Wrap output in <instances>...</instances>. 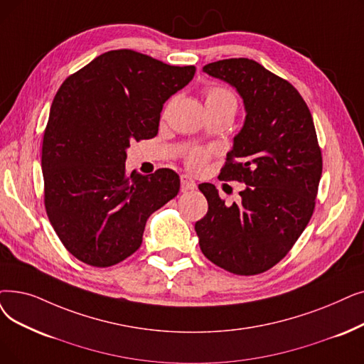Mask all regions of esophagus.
<instances>
[{"instance_id":"34e87169","label":"esophagus","mask_w":364,"mask_h":364,"mask_svg":"<svg viewBox=\"0 0 364 364\" xmlns=\"http://www.w3.org/2000/svg\"><path fill=\"white\" fill-rule=\"evenodd\" d=\"M198 186L195 180L191 176H181V192H188V191H195Z\"/></svg>"}]
</instances>
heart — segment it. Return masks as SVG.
Here are the masks:
<instances>
[{
  "label": "heart",
  "mask_w": 364,
  "mask_h": 364,
  "mask_svg": "<svg viewBox=\"0 0 364 364\" xmlns=\"http://www.w3.org/2000/svg\"><path fill=\"white\" fill-rule=\"evenodd\" d=\"M205 105L207 107H221L232 105L236 108V98L232 90L226 87H210L205 90ZM210 157L208 150L193 149L186 154V164L193 171H200Z\"/></svg>",
  "instance_id": "heart-1"
}]
</instances>
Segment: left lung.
Listing matches in <instances>:
<instances>
[{
    "mask_svg": "<svg viewBox=\"0 0 364 364\" xmlns=\"http://www.w3.org/2000/svg\"><path fill=\"white\" fill-rule=\"evenodd\" d=\"M202 70L244 100L245 122L218 178L247 187L226 205L214 184H199L208 200L195 225L199 247L228 272L257 275L286 257L312 217L323 171L317 132L297 89L259 62L232 58Z\"/></svg>",
    "mask_w": 364,
    "mask_h": 364,
    "instance_id": "8db88e82",
    "label": "left lung"
}]
</instances>
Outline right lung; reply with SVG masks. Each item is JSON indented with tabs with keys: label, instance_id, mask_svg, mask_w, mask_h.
I'll use <instances>...</instances> for the list:
<instances>
[{
	"label": "right lung",
	"instance_id": "right-lung-1",
	"mask_svg": "<svg viewBox=\"0 0 364 364\" xmlns=\"http://www.w3.org/2000/svg\"><path fill=\"white\" fill-rule=\"evenodd\" d=\"M195 71L120 49L60 85L43 136L44 207L75 259L108 267L129 257L143 242L147 218L177 196V172L129 176L126 149L157 135L164 104Z\"/></svg>",
	"mask_w": 364,
	"mask_h": 364
}]
</instances>
